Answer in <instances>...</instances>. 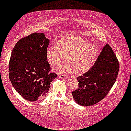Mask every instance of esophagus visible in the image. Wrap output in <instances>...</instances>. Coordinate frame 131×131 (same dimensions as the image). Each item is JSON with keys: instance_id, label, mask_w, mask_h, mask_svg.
<instances>
[{"instance_id": "obj_1", "label": "esophagus", "mask_w": 131, "mask_h": 131, "mask_svg": "<svg viewBox=\"0 0 131 131\" xmlns=\"http://www.w3.org/2000/svg\"><path fill=\"white\" fill-rule=\"evenodd\" d=\"M59 77L62 79H66L67 78V75H66V74H60Z\"/></svg>"}]
</instances>
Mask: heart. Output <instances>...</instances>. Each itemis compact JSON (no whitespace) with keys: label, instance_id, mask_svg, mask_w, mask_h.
I'll use <instances>...</instances> for the list:
<instances>
[{"label":"heart","instance_id":"heart-1","mask_svg":"<svg viewBox=\"0 0 131 131\" xmlns=\"http://www.w3.org/2000/svg\"><path fill=\"white\" fill-rule=\"evenodd\" d=\"M46 59L53 67L63 64L64 68L55 69L59 72H73L82 75L89 71L94 65L97 57L96 47L76 36H69L59 39L56 47L48 48L46 53Z\"/></svg>","mask_w":131,"mask_h":131}]
</instances>
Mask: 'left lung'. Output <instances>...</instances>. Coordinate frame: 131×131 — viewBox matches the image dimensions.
Here are the masks:
<instances>
[{
	"mask_svg": "<svg viewBox=\"0 0 131 131\" xmlns=\"http://www.w3.org/2000/svg\"><path fill=\"white\" fill-rule=\"evenodd\" d=\"M119 65L116 55L107 43L91 69L77 77L78 88L72 92L76 102L90 106L104 99L116 82Z\"/></svg>",
	"mask_w": 131,
	"mask_h": 131,
	"instance_id": "obj_1",
	"label": "left lung"
}]
</instances>
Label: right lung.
Listing matches in <instances>:
<instances>
[{
  "instance_id": "add662e5",
  "label": "right lung",
  "mask_w": 131,
  "mask_h": 131,
  "mask_svg": "<svg viewBox=\"0 0 131 131\" xmlns=\"http://www.w3.org/2000/svg\"><path fill=\"white\" fill-rule=\"evenodd\" d=\"M49 40L43 33H32L18 40L9 62V77L15 90L24 99L39 101L44 98L53 79L46 53Z\"/></svg>"
}]
</instances>
